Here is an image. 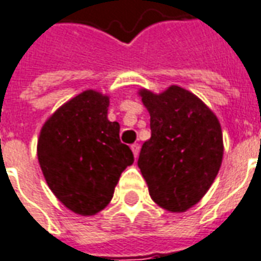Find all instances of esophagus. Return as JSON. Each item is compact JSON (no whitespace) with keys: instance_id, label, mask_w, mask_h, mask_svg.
I'll list each match as a JSON object with an SVG mask.
<instances>
[{"instance_id":"1","label":"esophagus","mask_w":261,"mask_h":261,"mask_svg":"<svg viewBox=\"0 0 261 261\" xmlns=\"http://www.w3.org/2000/svg\"><path fill=\"white\" fill-rule=\"evenodd\" d=\"M131 151L134 153V158H137L138 153H140V145H138V144H133V145H131Z\"/></svg>"}]
</instances>
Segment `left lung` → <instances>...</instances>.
<instances>
[{"label": "left lung", "mask_w": 261, "mask_h": 261, "mask_svg": "<svg viewBox=\"0 0 261 261\" xmlns=\"http://www.w3.org/2000/svg\"><path fill=\"white\" fill-rule=\"evenodd\" d=\"M138 93L151 116V138L142 144L138 168L159 207L185 213L218 175L224 155L221 124L201 99L180 86L159 95L147 89Z\"/></svg>", "instance_id": "1"}]
</instances>
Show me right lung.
<instances>
[{"label": "right lung", "instance_id": "add662e5", "mask_svg": "<svg viewBox=\"0 0 261 261\" xmlns=\"http://www.w3.org/2000/svg\"><path fill=\"white\" fill-rule=\"evenodd\" d=\"M109 96L84 91L43 124L37 158L54 196L72 213L95 215L113 197L121 172L134 162L120 141V124L108 119Z\"/></svg>", "mask_w": 261, "mask_h": 261}]
</instances>
